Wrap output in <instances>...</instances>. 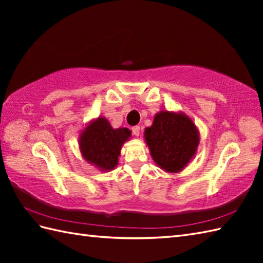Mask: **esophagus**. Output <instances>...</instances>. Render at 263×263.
I'll return each mask as SVG.
<instances>
[{"mask_svg":"<svg viewBox=\"0 0 263 263\" xmlns=\"http://www.w3.org/2000/svg\"><path fill=\"white\" fill-rule=\"evenodd\" d=\"M132 133H133V136H136V137L140 136V126H138V125L133 126L132 127Z\"/></svg>","mask_w":263,"mask_h":263,"instance_id":"34e87169","label":"esophagus"}]
</instances>
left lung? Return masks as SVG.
I'll return each mask as SVG.
<instances>
[{"mask_svg":"<svg viewBox=\"0 0 263 263\" xmlns=\"http://www.w3.org/2000/svg\"><path fill=\"white\" fill-rule=\"evenodd\" d=\"M144 141L159 168L176 174L184 170L198 152L200 133L183 111L161 109L152 126L144 130Z\"/></svg>","mask_w":263,"mask_h":263,"instance_id":"1","label":"left lung"}]
</instances>
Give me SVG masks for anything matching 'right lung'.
Returning a JSON list of instances; mask_svg holds the SVG:
<instances>
[{
    "mask_svg": "<svg viewBox=\"0 0 263 263\" xmlns=\"http://www.w3.org/2000/svg\"><path fill=\"white\" fill-rule=\"evenodd\" d=\"M130 138L127 127L114 128L106 117L98 116L80 131L79 149L87 163L102 172H110L119 164L122 146Z\"/></svg>",
    "mask_w": 263,
    "mask_h": 263,
    "instance_id": "add662e5",
    "label": "right lung"
}]
</instances>
